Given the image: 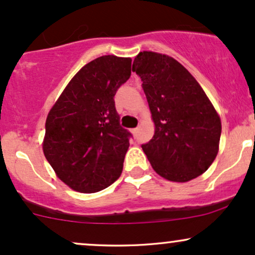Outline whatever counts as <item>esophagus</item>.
I'll return each instance as SVG.
<instances>
[{
    "label": "esophagus",
    "mask_w": 255,
    "mask_h": 255,
    "mask_svg": "<svg viewBox=\"0 0 255 255\" xmlns=\"http://www.w3.org/2000/svg\"><path fill=\"white\" fill-rule=\"evenodd\" d=\"M137 131H139V128H134V129H131V133H133L134 135H135Z\"/></svg>",
    "instance_id": "34e87169"
}]
</instances>
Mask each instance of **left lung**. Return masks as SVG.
I'll list each match as a JSON object with an SVG mask.
<instances>
[{
	"instance_id": "left-lung-1",
	"label": "left lung",
	"mask_w": 255,
	"mask_h": 255,
	"mask_svg": "<svg viewBox=\"0 0 255 255\" xmlns=\"http://www.w3.org/2000/svg\"><path fill=\"white\" fill-rule=\"evenodd\" d=\"M131 69L141 79L154 124L153 136L141 146L153 170L172 182L200 176L219 150L222 124L211 101L168 55L139 52Z\"/></svg>"
}]
</instances>
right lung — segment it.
<instances>
[{"label": "right lung", "instance_id": "1", "mask_svg": "<svg viewBox=\"0 0 255 255\" xmlns=\"http://www.w3.org/2000/svg\"><path fill=\"white\" fill-rule=\"evenodd\" d=\"M130 57L105 55L85 64L45 122L43 152L73 191L96 193L120 177L130 133L120 126L116 91L130 77Z\"/></svg>", "mask_w": 255, "mask_h": 255}]
</instances>
